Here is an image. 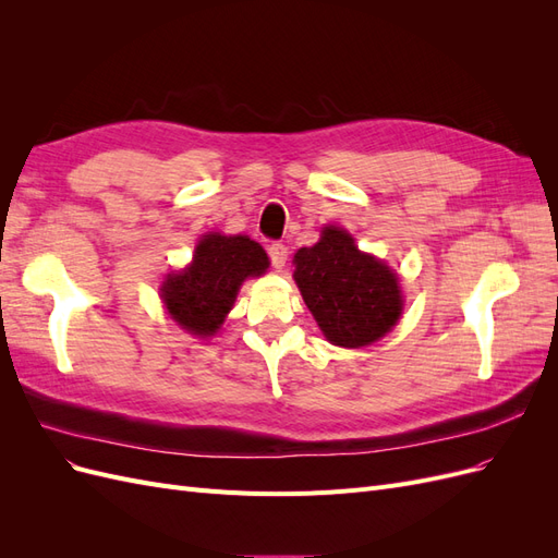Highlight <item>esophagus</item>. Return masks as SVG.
<instances>
[{
	"mask_svg": "<svg viewBox=\"0 0 558 558\" xmlns=\"http://www.w3.org/2000/svg\"><path fill=\"white\" fill-rule=\"evenodd\" d=\"M267 253H269V260H272L275 269H281L286 265V258H289V248H286L281 242L269 244Z\"/></svg>",
	"mask_w": 558,
	"mask_h": 558,
	"instance_id": "34e87169",
	"label": "esophagus"
}]
</instances>
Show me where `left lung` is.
Returning a JSON list of instances; mask_svg holds the SVG:
<instances>
[{
    "mask_svg": "<svg viewBox=\"0 0 558 558\" xmlns=\"http://www.w3.org/2000/svg\"><path fill=\"white\" fill-rule=\"evenodd\" d=\"M293 279L328 342L365 347L391 330L402 312L396 272L361 253L347 230L324 228L320 240L295 253Z\"/></svg>",
    "mask_w": 558,
    "mask_h": 558,
    "instance_id": "1",
    "label": "left lung"
}]
</instances>
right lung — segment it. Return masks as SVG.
<instances>
[{
    "label": "right lung",
    "instance_id": "1",
    "mask_svg": "<svg viewBox=\"0 0 558 558\" xmlns=\"http://www.w3.org/2000/svg\"><path fill=\"white\" fill-rule=\"evenodd\" d=\"M267 267L263 246L244 234H205L191 267L165 279V307L183 330L209 337L221 328L242 281L260 277Z\"/></svg>",
    "mask_w": 558,
    "mask_h": 558
}]
</instances>
